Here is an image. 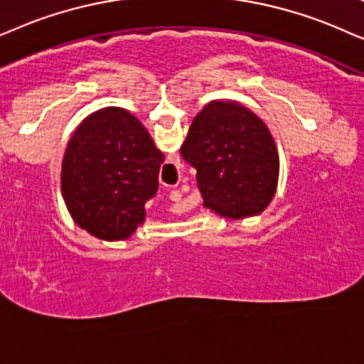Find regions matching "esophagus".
<instances>
[{
	"label": "esophagus",
	"mask_w": 364,
	"mask_h": 364,
	"mask_svg": "<svg viewBox=\"0 0 364 364\" xmlns=\"http://www.w3.org/2000/svg\"><path fill=\"white\" fill-rule=\"evenodd\" d=\"M179 196H181V195H179V191H174V190H173L171 193H169V198H171L173 201H178Z\"/></svg>",
	"instance_id": "34e87169"
}]
</instances>
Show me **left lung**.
Listing matches in <instances>:
<instances>
[{
	"mask_svg": "<svg viewBox=\"0 0 364 364\" xmlns=\"http://www.w3.org/2000/svg\"><path fill=\"white\" fill-rule=\"evenodd\" d=\"M181 156L196 169L203 205L230 220L266 210L279 158L268 126L240 103L211 101L193 119Z\"/></svg>",
	"mask_w": 364,
	"mask_h": 364,
	"instance_id": "obj_1",
	"label": "left lung"
}]
</instances>
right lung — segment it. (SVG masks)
Returning a JSON list of instances; mask_svg holds the SVG:
<instances>
[{
	"instance_id": "add662e5",
	"label": "right lung",
	"mask_w": 364,
	"mask_h": 364,
	"mask_svg": "<svg viewBox=\"0 0 364 364\" xmlns=\"http://www.w3.org/2000/svg\"><path fill=\"white\" fill-rule=\"evenodd\" d=\"M164 154L141 121L123 108L86 116L68 141L61 195L73 221L105 241L128 240L158 191Z\"/></svg>"
}]
</instances>
